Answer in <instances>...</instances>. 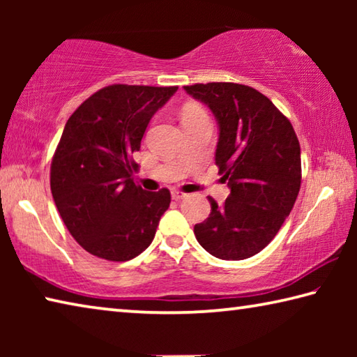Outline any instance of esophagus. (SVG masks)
I'll list each match as a JSON object with an SVG mask.
<instances>
[{"label": "esophagus", "instance_id": "obj_1", "mask_svg": "<svg viewBox=\"0 0 357 357\" xmlns=\"http://www.w3.org/2000/svg\"><path fill=\"white\" fill-rule=\"evenodd\" d=\"M187 195L184 192H179V190H172V198L173 200H183Z\"/></svg>", "mask_w": 357, "mask_h": 357}]
</instances>
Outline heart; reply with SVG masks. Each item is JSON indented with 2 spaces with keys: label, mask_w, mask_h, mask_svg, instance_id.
<instances>
[{
  "label": "heart",
  "mask_w": 357,
  "mask_h": 357,
  "mask_svg": "<svg viewBox=\"0 0 357 357\" xmlns=\"http://www.w3.org/2000/svg\"><path fill=\"white\" fill-rule=\"evenodd\" d=\"M193 112H200V108H197V107H187V108H185V112H184V114H187V113H193Z\"/></svg>",
  "instance_id": "b5f03b06"
}]
</instances>
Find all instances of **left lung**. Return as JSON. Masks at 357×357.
Listing matches in <instances>:
<instances>
[{
  "label": "left lung",
  "instance_id": "1",
  "mask_svg": "<svg viewBox=\"0 0 357 357\" xmlns=\"http://www.w3.org/2000/svg\"><path fill=\"white\" fill-rule=\"evenodd\" d=\"M209 107L219 124L215 165L229 195L193 227L204 250L245 259L279 233L301 189V146L289 119L257 89L239 83L184 86Z\"/></svg>",
  "mask_w": 357,
  "mask_h": 357
}]
</instances>
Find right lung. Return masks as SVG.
Instances as JSON below:
<instances>
[{
  "label": "right lung",
  "mask_w": 357,
  "mask_h": 357,
  "mask_svg": "<svg viewBox=\"0 0 357 357\" xmlns=\"http://www.w3.org/2000/svg\"><path fill=\"white\" fill-rule=\"evenodd\" d=\"M178 86L110 84L72 113L50 167L52 195L69 233L84 250L128 261L153 243L170 190L146 192L134 183L151 118Z\"/></svg>",
  "instance_id": "obj_1"
}]
</instances>
